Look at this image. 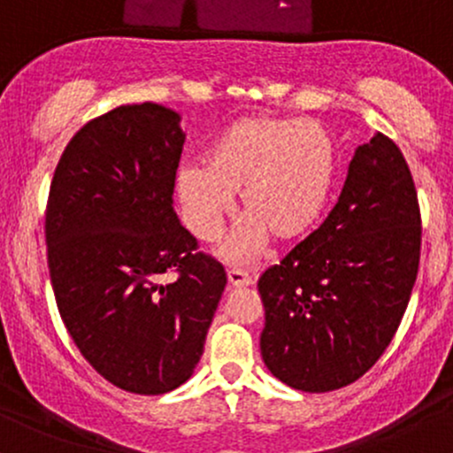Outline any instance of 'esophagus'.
<instances>
[{"label": "esophagus", "instance_id": "esophagus-1", "mask_svg": "<svg viewBox=\"0 0 453 453\" xmlns=\"http://www.w3.org/2000/svg\"><path fill=\"white\" fill-rule=\"evenodd\" d=\"M228 287H250L255 285V276L248 274L244 270H228Z\"/></svg>", "mask_w": 453, "mask_h": 453}]
</instances>
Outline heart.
Returning a JSON list of instances; mask_svg holds the SVG:
<instances>
[{"label": "heart", "mask_w": 453, "mask_h": 453, "mask_svg": "<svg viewBox=\"0 0 453 453\" xmlns=\"http://www.w3.org/2000/svg\"><path fill=\"white\" fill-rule=\"evenodd\" d=\"M337 179V147L318 120L244 116L218 135L205 155L177 173L186 225L201 242H216L240 194L248 218L225 248L228 261L252 259L267 237L300 240L328 205Z\"/></svg>", "instance_id": "b5f03b06"}]
</instances>
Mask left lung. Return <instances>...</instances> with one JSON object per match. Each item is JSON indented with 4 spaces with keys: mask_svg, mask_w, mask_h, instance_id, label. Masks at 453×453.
<instances>
[{
    "mask_svg": "<svg viewBox=\"0 0 453 453\" xmlns=\"http://www.w3.org/2000/svg\"><path fill=\"white\" fill-rule=\"evenodd\" d=\"M421 213L402 150L376 134L354 150L328 218L261 274V357L306 393L352 384L391 343L417 280Z\"/></svg>",
    "mask_w": 453,
    "mask_h": 453,
    "instance_id": "left-lung-1",
    "label": "left lung"
}]
</instances>
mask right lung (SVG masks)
Here are the masks:
<instances>
[{
  "instance_id": "right-lung-1",
  "label": "right lung",
  "mask_w": 453,
  "mask_h": 453,
  "mask_svg": "<svg viewBox=\"0 0 453 453\" xmlns=\"http://www.w3.org/2000/svg\"><path fill=\"white\" fill-rule=\"evenodd\" d=\"M157 104L120 105L66 144L47 203L58 311L105 380L162 395L194 373L226 285L173 207L186 134ZM177 271V281L158 283Z\"/></svg>"
}]
</instances>
